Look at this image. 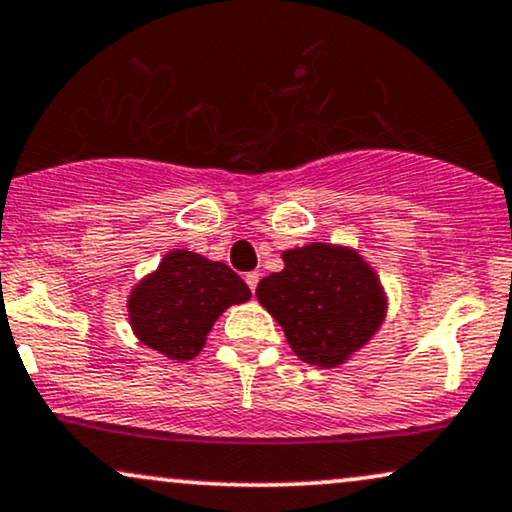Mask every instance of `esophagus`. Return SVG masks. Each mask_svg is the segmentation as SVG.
<instances>
[{
  "label": "esophagus",
  "mask_w": 512,
  "mask_h": 512,
  "mask_svg": "<svg viewBox=\"0 0 512 512\" xmlns=\"http://www.w3.org/2000/svg\"><path fill=\"white\" fill-rule=\"evenodd\" d=\"M245 283H248L252 293H255L257 283H260V274H257V271H250V274H245Z\"/></svg>",
  "instance_id": "1"
}]
</instances>
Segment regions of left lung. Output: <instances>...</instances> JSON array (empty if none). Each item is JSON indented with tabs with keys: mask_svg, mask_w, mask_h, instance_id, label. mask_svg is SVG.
Masks as SVG:
<instances>
[{
	"mask_svg": "<svg viewBox=\"0 0 512 512\" xmlns=\"http://www.w3.org/2000/svg\"><path fill=\"white\" fill-rule=\"evenodd\" d=\"M283 271L262 278L257 300L281 323L302 361L335 368L373 338L387 312L378 274L357 250L309 243L283 252Z\"/></svg>",
	"mask_w": 512,
	"mask_h": 512,
	"instance_id": "1",
	"label": "left lung"
}]
</instances>
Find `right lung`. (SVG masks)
Segmentation results:
<instances>
[{
	"label": "right lung",
	"instance_id": "add662e5",
	"mask_svg": "<svg viewBox=\"0 0 512 512\" xmlns=\"http://www.w3.org/2000/svg\"><path fill=\"white\" fill-rule=\"evenodd\" d=\"M250 288L224 262L191 250H172L129 293L132 331L167 359L189 361L205 347L224 309L250 300Z\"/></svg>",
	"mask_w": 512,
	"mask_h": 512
}]
</instances>
